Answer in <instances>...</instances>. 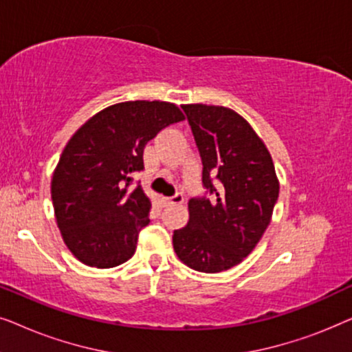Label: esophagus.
I'll return each instance as SVG.
<instances>
[{
  "label": "esophagus",
  "instance_id": "34e87169",
  "mask_svg": "<svg viewBox=\"0 0 352 352\" xmlns=\"http://www.w3.org/2000/svg\"><path fill=\"white\" fill-rule=\"evenodd\" d=\"M182 201H184V197H182V194H176V195H173V197H162V204L163 205H173V204H176V205H181Z\"/></svg>",
  "mask_w": 352,
  "mask_h": 352
}]
</instances>
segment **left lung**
<instances>
[{
	"instance_id": "obj_1",
	"label": "left lung",
	"mask_w": 352,
	"mask_h": 352,
	"mask_svg": "<svg viewBox=\"0 0 352 352\" xmlns=\"http://www.w3.org/2000/svg\"><path fill=\"white\" fill-rule=\"evenodd\" d=\"M199 147L210 192L189 200V223L173 234L186 266L216 274L242 263L271 223L278 199L272 157L250 123L221 105H182Z\"/></svg>"
}]
</instances>
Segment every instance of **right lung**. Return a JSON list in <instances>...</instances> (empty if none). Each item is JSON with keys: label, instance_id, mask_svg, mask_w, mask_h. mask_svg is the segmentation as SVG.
<instances>
[{"label": "right lung", "instance_id": "1", "mask_svg": "<svg viewBox=\"0 0 352 352\" xmlns=\"http://www.w3.org/2000/svg\"><path fill=\"white\" fill-rule=\"evenodd\" d=\"M184 118L176 104L128 100L100 110L70 138L51 197L57 228L78 261L109 269L133 256L152 206L141 186L129 189L133 173L144 170L146 144Z\"/></svg>", "mask_w": 352, "mask_h": 352}]
</instances>
